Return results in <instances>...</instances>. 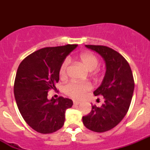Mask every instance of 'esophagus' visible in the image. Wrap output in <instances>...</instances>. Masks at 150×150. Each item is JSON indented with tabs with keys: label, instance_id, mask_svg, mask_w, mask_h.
Instances as JSON below:
<instances>
[{
	"label": "esophagus",
	"instance_id": "obj_1",
	"mask_svg": "<svg viewBox=\"0 0 150 150\" xmlns=\"http://www.w3.org/2000/svg\"><path fill=\"white\" fill-rule=\"evenodd\" d=\"M81 104V102L77 101V100H74V105H79V104Z\"/></svg>",
	"mask_w": 150,
	"mask_h": 150
}]
</instances>
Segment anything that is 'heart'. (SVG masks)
<instances>
[{"instance_id":"b5f03b06","label":"heart","mask_w":150,"mask_h":150,"mask_svg":"<svg viewBox=\"0 0 150 150\" xmlns=\"http://www.w3.org/2000/svg\"><path fill=\"white\" fill-rule=\"evenodd\" d=\"M79 61L82 62L89 71H92L98 67L99 64V60L98 57L91 52H84L79 55ZM70 60L66 59L62 62L59 69V75L62 78L66 77L67 74ZM91 88L89 83H79V82L72 81L67 83L64 86V92L69 96L74 98H81L86 94V92Z\"/></svg>"}]
</instances>
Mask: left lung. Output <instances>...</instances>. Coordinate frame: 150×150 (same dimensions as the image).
I'll use <instances>...</instances> for the list:
<instances>
[{
    "label": "left lung",
    "instance_id": "obj_1",
    "mask_svg": "<svg viewBox=\"0 0 150 150\" xmlns=\"http://www.w3.org/2000/svg\"><path fill=\"white\" fill-rule=\"evenodd\" d=\"M104 59L106 73L100 86L94 91L95 96H103L101 107L92 105L91 112L83 116L88 129L104 132L112 129L122 120L129 109L133 96L134 82L129 64L118 52L104 46L86 45Z\"/></svg>",
    "mask_w": 150,
    "mask_h": 150
}]
</instances>
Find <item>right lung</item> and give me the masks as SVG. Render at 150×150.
<instances>
[{
    "label": "right lung",
    "mask_w": 150,
    "mask_h": 150,
    "mask_svg": "<svg viewBox=\"0 0 150 150\" xmlns=\"http://www.w3.org/2000/svg\"><path fill=\"white\" fill-rule=\"evenodd\" d=\"M77 45L46 47L34 52L20 63L14 83V96L21 115L30 128L41 134L56 132L64 125L65 111L72 100L47 98L55 88L62 62Z\"/></svg>",
    "instance_id": "1"
}]
</instances>
